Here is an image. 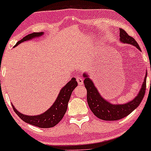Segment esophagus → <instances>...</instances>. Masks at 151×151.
<instances>
[{"instance_id":"34e87169","label":"esophagus","mask_w":151,"mask_h":151,"mask_svg":"<svg viewBox=\"0 0 151 151\" xmlns=\"http://www.w3.org/2000/svg\"><path fill=\"white\" fill-rule=\"evenodd\" d=\"M77 83H78V84L80 85L83 84V79L82 78V77H77Z\"/></svg>"}]
</instances>
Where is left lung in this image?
<instances>
[{
  "instance_id": "1",
  "label": "left lung",
  "mask_w": 151,
  "mask_h": 151,
  "mask_svg": "<svg viewBox=\"0 0 151 151\" xmlns=\"http://www.w3.org/2000/svg\"><path fill=\"white\" fill-rule=\"evenodd\" d=\"M120 41L123 43L134 45L140 50L139 45L137 43L133 37L128 35V33L122 28H120ZM147 74V72H146ZM84 84L87 89V101L88 106L93 113L101 120L104 121H118L122 119L131 112H133L143 99L146 90V77L145 75L141 89L139 93L133 100L123 104H112L105 100L99 93L98 90L94 85L92 80L89 78L88 74L84 73Z\"/></svg>"
}]
</instances>
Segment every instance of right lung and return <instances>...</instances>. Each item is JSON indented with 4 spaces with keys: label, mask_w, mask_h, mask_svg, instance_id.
I'll return each instance as SVG.
<instances>
[{
    "label": "right lung",
    "mask_w": 151,
    "mask_h": 151,
    "mask_svg": "<svg viewBox=\"0 0 151 151\" xmlns=\"http://www.w3.org/2000/svg\"><path fill=\"white\" fill-rule=\"evenodd\" d=\"M44 34L43 32L40 33H33L27 35L21 40L18 41L17 43L15 45L14 47L17 46L20 43L25 42V41L30 40L33 38L39 37ZM77 86V82L76 79L73 77L67 84L60 90L58 94V96L56 99L54 104L50 106L48 110L45 111L44 113L40 114L38 115H23L21 112H18L14 106L12 105L14 111L16 112L17 115L19 117V118L33 126H37L39 128H52L56 126L64 116L67 110L68 101L71 97V93L74 91V88Z\"/></svg>",
    "instance_id": "right-lung-1"
}]
</instances>
